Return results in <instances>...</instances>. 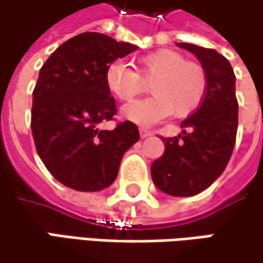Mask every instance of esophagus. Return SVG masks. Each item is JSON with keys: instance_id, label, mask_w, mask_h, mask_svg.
<instances>
[{"instance_id": "esophagus-1", "label": "esophagus", "mask_w": 263, "mask_h": 263, "mask_svg": "<svg viewBox=\"0 0 263 263\" xmlns=\"http://www.w3.org/2000/svg\"><path fill=\"white\" fill-rule=\"evenodd\" d=\"M154 132L151 131V129H147V128H140V135H141V138H147V137H151Z\"/></svg>"}]
</instances>
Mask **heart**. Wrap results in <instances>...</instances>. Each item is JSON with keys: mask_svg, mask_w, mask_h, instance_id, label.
Returning a JSON list of instances; mask_svg holds the SVG:
<instances>
[{"mask_svg": "<svg viewBox=\"0 0 263 263\" xmlns=\"http://www.w3.org/2000/svg\"><path fill=\"white\" fill-rule=\"evenodd\" d=\"M154 95L123 107L122 116L137 125H152L167 116L186 117L202 104L208 77L196 61L173 49H159L137 61V73L123 63H111L105 72L108 91L120 102H129L146 88Z\"/></svg>", "mask_w": 263, "mask_h": 263, "instance_id": "obj_1", "label": "heart"}]
</instances>
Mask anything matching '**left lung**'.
<instances>
[{"label":"left lung","mask_w":263,"mask_h":263,"mask_svg":"<svg viewBox=\"0 0 263 263\" xmlns=\"http://www.w3.org/2000/svg\"><path fill=\"white\" fill-rule=\"evenodd\" d=\"M178 46L193 52L208 77L199 108L182 123L178 137H162L164 155L151 167L156 186L170 196H194L206 190L226 168L238 131L235 73L215 49L191 43Z\"/></svg>","instance_id":"obj_1"}]
</instances>
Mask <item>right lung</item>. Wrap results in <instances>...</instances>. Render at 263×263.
Listing matches in <instances>:
<instances>
[{"instance_id": "obj_1", "label": "right lung", "mask_w": 263, "mask_h": 263, "mask_svg": "<svg viewBox=\"0 0 263 263\" xmlns=\"http://www.w3.org/2000/svg\"><path fill=\"white\" fill-rule=\"evenodd\" d=\"M137 49L101 33H81L43 63L33 90L31 132L49 173L77 191H101L117 178L123 154L140 138L129 120L112 131L116 99L105 84L107 67Z\"/></svg>"}]
</instances>
